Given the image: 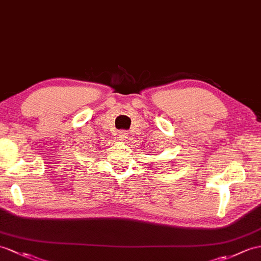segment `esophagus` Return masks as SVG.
Segmentation results:
<instances>
[{"mask_svg": "<svg viewBox=\"0 0 261 261\" xmlns=\"http://www.w3.org/2000/svg\"><path fill=\"white\" fill-rule=\"evenodd\" d=\"M128 132L126 131H120L119 132V135H118V138L120 139V140H122V141H124V140H126V139H128Z\"/></svg>", "mask_w": 261, "mask_h": 261, "instance_id": "esophagus-1", "label": "esophagus"}]
</instances>
